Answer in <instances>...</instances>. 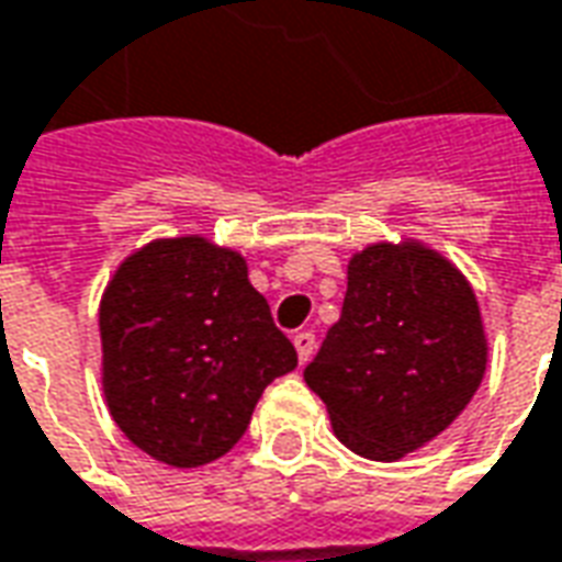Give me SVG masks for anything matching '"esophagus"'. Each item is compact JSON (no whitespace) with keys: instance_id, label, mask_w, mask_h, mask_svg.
Segmentation results:
<instances>
[{"instance_id":"esophagus-1","label":"esophagus","mask_w":562,"mask_h":562,"mask_svg":"<svg viewBox=\"0 0 562 562\" xmlns=\"http://www.w3.org/2000/svg\"><path fill=\"white\" fill-rule=\"evenodd\" d=\"M295 350H297V360L301 362H307L313 357V350H316V335H313L311 329H304V331H295Z\"/></svg>"}]
</instances>
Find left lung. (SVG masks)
<instances>
[{
	"mask_svg": "<svg viewBox=\"0 0 562 562\" xmlns=\"http://www.w3.org/2000/svg\"><path fill=\"white\" fill-rule=\"evenodd\" d=\"M486 372L468 280L422 246H369L347 265L341 319L304 381L357 456L396 461L442 434Z\"/></svg>",
	"mask_w": 562,
	"mask_h": 562,
	"instance_id": "obj_1",
	"label": "left lung"
}]
</instances>
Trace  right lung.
<instances>
[{
    "mask_svg": "<svg viewBox=\"0 0 562 562\" xmlns=\"http://www.w3.org/2000/svg\"><path fill=\"white\" fill-rule=\"evenodd\" d=\"M101 345L113 422L175 468L227 456L267 384L297 366L246 261L200 236L150 243L116 270Z\"/></svg>",
    "mask_w": 562,
    "mask_h": 562,
    "instance_id": "right-lung-1",
    "label": "right lung"
}]
</instances>
